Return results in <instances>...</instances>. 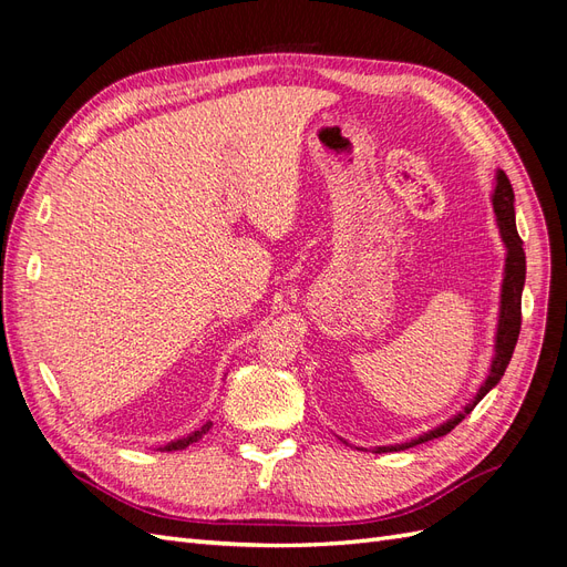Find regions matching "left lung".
Wrapping results in <instances>:
<instances>
[{
  "label": "left lung",
  "instance_id": "1",
  "mask_svg": "<svg viewBox=\"0 0 567 567\" xmlns=\"http://www.w3.org/2000/svg\"><path fill=\"white\" fill-rule=\"evenodd\" d=\"M489 200H492L496 229H499L502 244L506 248V257H504V279H502V290H499V315H496V331H494V354H492V362L487 369V379L483 381V385L477 388L475 398L466 406L456 411V414L450 416L447 421L435 425L433 431L421 433L419 437L409 440V442L383 444V447L373 450L375 454L402 452L409 447H416V444H423L427 440L447 435L452 427L466 419L475 409V404L483 400L496 383L502 381V375L513 357V350H516L518 333H520V298H523V286H525V250H523V241H520L518 229H516V208H513V200H516V196H513V186H511L504 169H496Z\"/></svg>",
  "mask_w": 567,
  "mask_h": 567
}]
</instances>
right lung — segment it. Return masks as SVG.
<instances>
[{"label": "right lung", "mask_w": 567, "mask_h": 567, "mask_svg": "<svg viewBox=\"0 0 567 567\" xmlns=\"http://www.w3.org/2000/svg\"><path fill=\"white\" fill-rule=\"evenodd\" d=\"M213 427V421H205L200 427H196V431H192L188 435H184V437H177V440H173V442H167L165 447H161V452H179V450H186L188 444H194V442H198L205 433H208Z\"/></svg>", "instance_id": "add662e5"}]
</instances>
